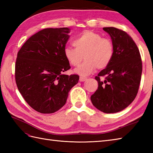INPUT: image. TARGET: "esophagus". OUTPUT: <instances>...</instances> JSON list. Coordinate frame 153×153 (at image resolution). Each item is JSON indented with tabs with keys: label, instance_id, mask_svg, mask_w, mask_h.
I'll use <instances>...</instances> for the list:
<instances>
[{
	"label": "esophagus",
	"instance_id": "1",
	"mask_svg": "<svg viewBox=\"0 0 153 153\" xmlns=\"http://www.w3.org/2000/svg\"><path fill=\"white\" fill-rule=\"evenodd\" d=\"M87 79L86 77H83V76H80L79 77V81L80 82H84V81H85Z\"/></svg>",
	"mask_w": 153,
	"mask_h": 153
}]
</instances>
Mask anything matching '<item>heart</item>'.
I'll list each match as a JSON object with an SVG mask.
<instances>
[{"label":"heart","mask_w":153,"mask_h":153,"mask_svg":"<svg viewBox=\"0 0 153 153\" xmlns=\"http://www.w3.org/2000/svg\"><path fill=\"white\" fill-rule=\"evenodd\" d=\"M73 45L76 48H64V57L71 66H77L84 56L85 62L75 70V72L82 76L91 74L97 68L102 69L108 66L114 54L112 41L93 31L82 32L74 40Z\"/></svg>","instance_id":"1"}]
</instances>
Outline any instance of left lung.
<instances>
[{"label":"left lung","mask_w":153,"mask_h":153,"mask_svg":"<svg viewBox=\"0 0 153 153\" xmlns=\"http://www.w3.org/2000/svg\"><path fill=\"white\" fill-rule=\"evenodd\" d=\"M103 30L112 39L114 54L108 66L95 77L99 86L91 100L101 112L116 113L128 107L137 95L142 61L137 46L126 31L114 27Z\"/></svg>","instance_id":"8db88e82"}]
</instances>
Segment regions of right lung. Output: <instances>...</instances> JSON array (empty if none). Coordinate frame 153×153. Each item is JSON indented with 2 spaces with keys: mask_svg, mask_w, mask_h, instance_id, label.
Segmentation results:
<instances>
[{
  "mask_svg": "<svg viewBox=\"0 0 153 153\" xmlns=\"http://www.w3.org/2000/svg\"><path fill=\"white\" fill-rule=\"evenodd\" d=\"M70 32L68 27L44 29L29 38L18 53L16 85L26 102L38 112L58 111L78 83V75L62 74L71 68L64 54Z\"/></svg>",
  "mask_w": 153,
  "mask_h": 153,
  "instance_id": "1",
  "label": "right lung"
}]
</instances>
